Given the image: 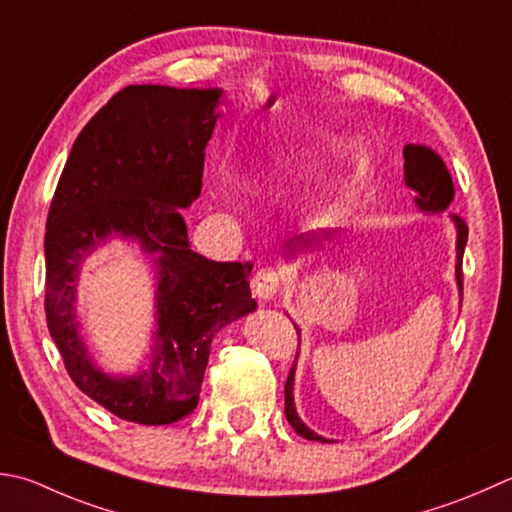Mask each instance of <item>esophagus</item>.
Returning a JSON list of instances; mask_svg holds the SVG:
<instances>
[{"mask_svg": "<svg viewBox=\"0 0 512 512\" xmlns=\"http://www.w3.org/2000/svg\"><path fill=\"white\" fill-rule=\"evenodd\" d=\"M282 282L284 277L279 273L277 268H259L257 273L250 279V288H253L255 297L262 299V302H270V299H275L279 290H282Z\"/></svg>", "mask_w": 512, "mask_h": 512, "instance_id": "34e87169", "label": "esophagus"}]
</instances>
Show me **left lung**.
I'll return each instance as SVG.
<instances>
[{"label": "left lung", "mask_w": 512, "mask_h": 512, "mask_svg": "<svg viewBox=\"0 0 512 512\" xmlns=\"http://www.w3.org/2000/svg\"><path fill=\"white\" fill-rule=\"evenodd\" d=\"M404 182L408 188H413L417 197L415 204L424 210V213H444V210L450 206L455 197V188H453V179H450V173L446 164L442 162L435 150H430L426 146H417V144H406L404 146ZM453 222L457 228V264H455V277H457V286L459 290L464 288V277H462V259H464V248L468 242V226L459 215H453ZM310 237L313 235H297L288 242V253H297L302 250L306 244H310ZM299 335V330H297ZM297 359V355H295ZM293 379H295V364L290 368L286 386H284V397H286V419L288 424L295 428L297 435H302L306 439H313V442H322L330 444L328 439L322 435H317L310 430L302 419H299L295 402H293Z\"/></svg>", "instance_id": "obj_1"}]
</instances>
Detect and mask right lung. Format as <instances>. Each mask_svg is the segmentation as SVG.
<instances>
[{
	"instance_id": "obj_1",
	"label": "right lung",
	"mask_w": 512,
	"mask_h": 512,
	"mask_svg": "<svg viewBox=\"0 0 512 512\" xmlns=\"http://www.w3.org/2000/svg\"><path fill=\"white\" fill-rule=\"evenodd\" d=\"M219 88L126 86L84 126L46 219V322L77 388L126 422L166 426L195 410L210 342L253 313V264L210 262L188 242L182 210L202 193ZM135 238L158 268V333L148 369L106 376L74 315L78 266L108 236Z\"/></svg>"
}]
</instances>
